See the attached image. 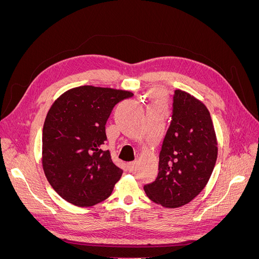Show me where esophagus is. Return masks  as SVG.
Listing matches in <instances>:
<instances>
[{"label": "esophagus", "instance_id": "obj_1", "mask_svg": "<svg viewBox=\"0 0 259 259\" xmlns=\"http://www.w3.org/2000/svg\"><path fill=\"white\" fill-rule=\"evenodd\" d=\"M135 167H136V162L134 161V162H130L128 164H127V169H128V171H134V169H135Z\"/></svg>", "mask_w": 259, "mask_h": 259}]
</instances>
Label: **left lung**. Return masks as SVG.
Returning a JSON list of instances; mask_svg holds the SVG:
<instances>
[{
    "mask_svg": "<svg viewBox=\"0 0 259 259\" xmlns=\"http://www.w3.org/2000/svg\"><path fill=\"white\" fill-rule=\"evenodd\" d=\"M171 121L160 151L159 174L145 185L148 198L180 207L204 189L217 159V142L209 112L190 94L175 90Z\"/></svg>",
    "mask_w": 259,
    "mask_h": 259,
    "instance_id": "1",
    "label": "left lung"
}]
</instances>
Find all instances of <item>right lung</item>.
Listing matches in <instances>:
<instances>
[{
	"mask_svg": "<svg viewBox=\"0 0 259 259\" xmlns=\"http://www.w3.org/2000/svg\"><path fill=\"white\" fill-rule=\"evenodd\" d=\"M133 97L126 91L80 86L55 101L43 126V169L62 199L92 206L112 193L123 169L112 162L106 123L113 107Z\"/></svg>",
	"mask_w": 259,
	"mask_h": 259,
	"instance_id": "right-lung-1",
	"label": "right lung"
}]
</instances>
